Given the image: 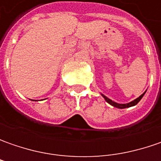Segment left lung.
I'll return each instance as SVG.
<instances>
[{
    "instance_id": "1",
    "label": "left lung",
    "mask_w": 161,
    "mask_h": 161,
    "mask_svg": "<svg viewBox=\"0 0 161 161\" xmlns=\"http://www.w3.org/2000/svg\"><path fill=\"white\" fill-rule=\"evenodd\" d=\"M146 93L145 92H143L141 96L139 97H137V98H135L134 100H133V101H131V102L129 103H125V104H119V103H116L114 102V101H113V100H111L110 98H108V97H106L105 95H103V94H101V96L105 98V100L107 101V102L108 103V104H110L111 106H113V107H114V108H120V109H123V108H131V107H133V106H135V105H137L138 104V102H139L140 100L142 98V97L144 96V94Z\"/></svg>"
}]
</instances>
